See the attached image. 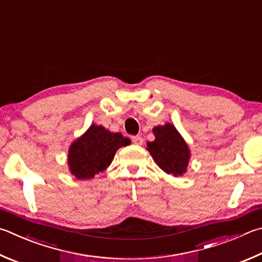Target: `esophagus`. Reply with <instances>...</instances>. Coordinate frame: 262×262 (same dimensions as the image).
Here are the masks:
<instances>
[{"mask_svg":"<svg viewBox=\"0 0 262 262\" xmlns=\"http://www.w3.org/2000/svg\"><path fill=\"white\" fill-rule=\"evenodd\" d=\"M132 141H133V143L136 144V145H141L142 143H143V139H142L141 136H134V137H132Z\"/></svg>","mask_w":262,"mask_h":262,"instance_id":"1","label":"esophagus"}]
</instances>
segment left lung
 Returning a JSON list of instances; mask_svg holds the SVG:
<instances>
[{
  "label": "left lung",
  "mask_w": 262,
  "mask_h": 262,
  "mask_svg": "<svg viewBox=\"0 0 262 262\" xmlns=\"http://www.w3.org/2000/svg\"><path fill=\"white\" fill-rule=\"evenodd\" d=\"M155 141L147 142L146 150L156 164L166 174L182 177L187 173L189 160L191 158L189 145L172 123H165L152 128Z\"/></svg>",
  "instance_id": "left-lung-1"
}]
</instances>
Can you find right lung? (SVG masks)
I'll use <instances>...</instances> for the list:
<instances>
[{
  "instance_id": "add662e5",
  "label": "right lung",
  "mask_w": 262,
  "mask_h": 262,
  "mask_svg": "<svg viewBox=\"0 0 262 262\" xmlns=\"http://www.w3.org/2000/svg\"><path fill=\"white\" fill-rule=\"evenodd\" d=\"M130 144L121 133H112L102 125H90L69 147L68 165L78 180H89L111 165L118 149Z\"/></svg>"
}]
</instances>
